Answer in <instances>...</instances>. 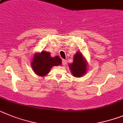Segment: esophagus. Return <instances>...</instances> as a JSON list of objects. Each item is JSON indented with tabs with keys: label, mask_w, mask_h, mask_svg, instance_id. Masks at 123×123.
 I'll list each match as a JSON object with an SVG mask.
<instances>
[{
	"label": "esophagus",
	"mask_w": 123,
	"mask_h": 123,
	"mask_svg": "<svg viewBox=\"0 0 123 123\" xmlns=\"http://www.w3.org/2000/svg\"><path fill=\"white\" fill-rule=\"evenodd\" d=\"M67 64V60H62V65H65Z\"/></svg>",
	"instance_id": "obj_1"
}]
</instances>
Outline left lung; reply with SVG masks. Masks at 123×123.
<instances>
[{
  "instance_id": "1",
  "label": "left lung",
  "mask_w": 123,
  "mask_h": 123,
  "mask_svg": "<svg viewBox=\"0 0 123 123\" xmlns=\"http://www.w3.org/2000/svg\"><path fill=\"white\" fill-rule=\"evenodd\" d=\"M69 66L73 75L76 77L83 76L86 71V62L84 60L82 54L80 52L74 55L73 63Z\"/></svg>"
}]
</instances>
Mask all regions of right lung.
Segmentation results:
<instances>
[{
	"instance_id": "right-lung-1",
	"label": "right lung",
	"mask_w": 123,
	"mask_h": 123,
	"mask_svg": "<svg viewBox=\"0 0 123 123\" xmlns=\"http://www.w3.org/2000/svg\"><path fill=\"white\" fill-rule=\"evenodd\" d=\"M62 60L59 56L53 58L50 56L49 52L42 51L40 53L35 54L31 63L33 72L40 76H45L49 73L53 66L60 65Z\"/></svg>"
}]
</instances>
